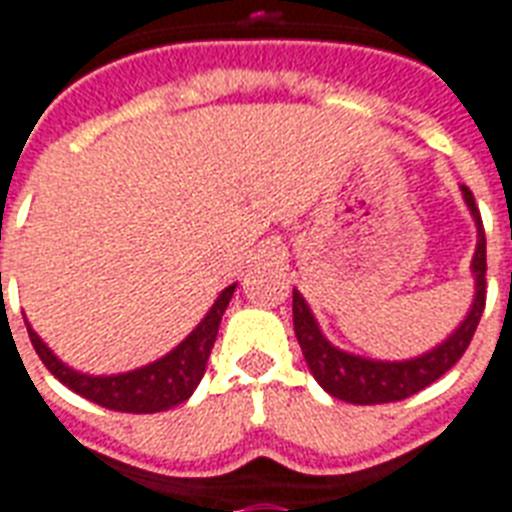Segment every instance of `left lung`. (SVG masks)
Instances as JSON below:
<instances>
[{
  "label": "left lung",
  "mask_w": 512,
  "mask_h": 512,
  "mask_svg": "<svg viewBox=\"0 0 512 512\" xmlns=\"http://www.w3.org/2000/svg\"><path fill=\"white\" fill-rule=\"evenodd\" d=\"M464 204L470 209L478 228V244L473 255V276H475V298L467 317L446 341L438 343L435 349L424 351L421 357L400 362L368 360L360 354L338 349L327 341L319 322L311 314L306 298L298 290H292V322H295V335H298L300 349L308 362V370L314 373L319 386L327 395L338 397L343 403L354 405H378L395 403L405 397L416 395L424 386L438 381L446 370H451L462 360L470 341H473L475 327L481 322L483 306H486V233H483L481 212L475 206V198L470 187L462 185Z\"/></svg>",
  "instance_id": "obj_1"
}]
</instances>
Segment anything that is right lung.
<instances>
[{"instance_id": "1", "label": "right lung", "mask_w": 512, "mask_h": 512, "mask_svg": "<svg viewBox=\"0 0 512 512\" xmlns=\"http://www.w3.org/2000/svg\"><path fill=\"white\" fill-rule=\"evenodd\" d=\"M233 290H236V284H230L220 292V298L214 300L209 314L198 322V327L179 343L177 349H171L166 357L150 362L144 368L117 373V376H88V373L72 370L48 349V343L31 330L29 322H26V330H29L31 346L39 354V360L45 362V368L72 392L83 395L85 400L120 413L169 411L174 405L185 403L195 392V386L201 384L206 360L212 354L222 314L233 298Z\"/></svg>"}]
</instances>
